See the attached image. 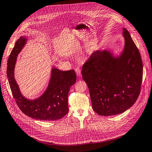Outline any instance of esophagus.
<instances>
[{
    "mask_svg": "<svg viewBox=\"0 0 152 152\" xmlns=\"http://www.w3.org/2000/svg\"><path fill=\"white\" fill-rule=\"evenodd\" d=\"M75 72H76V74L78 77H81V69H79V68H77L75 69Z\"/></svg>",
    "mask_w": 152,
    "mask_h": 152,
    "instance_id": "1",
    "label": "esophagus"
}]
</instances>
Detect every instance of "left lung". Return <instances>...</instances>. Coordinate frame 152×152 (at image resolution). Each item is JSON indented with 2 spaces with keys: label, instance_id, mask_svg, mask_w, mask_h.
<instances>
[{
  "label": "left lung",
  "instance_id": "1",
  "mask_svg": "<svg viewBox=\"0 0 152 152\" xmlns=\"http://www.w3.org/2000/svg\"><path fill=\"white\" fill-rule=\"evenodd\" d=\"M125 46L115 57L110 51L96 50L83 66L81 74L89 91L94 111L100 115L125 112L141 91L143 66L141 55L129 32L123 28Z\"/></svg>",
  "mask_w": 152,
  "mask_h": 152
}]
</instances>
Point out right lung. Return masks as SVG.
<instances>
[{"label": "right lung", "mask_w": 152, "mask_h": 152, "mask_svg": "<svg viewBox=\"0 0 152 152\" xmlns=\"http://www.w3.org/2000/svg\"><path fill=\"white\" fill-rule=\"evenodd\" d=\"M26 37H21L16 42L7 63V77L14 99L20 110L33 119L41 121L60 119L67 114L68 93L76 82L74 70L62 71L53 67L48 88L39 97L34 100L22 95L14 75L17 56L26 44Z\"/></svg>", "instance_id": "right-lung-1"}]
</instances>
